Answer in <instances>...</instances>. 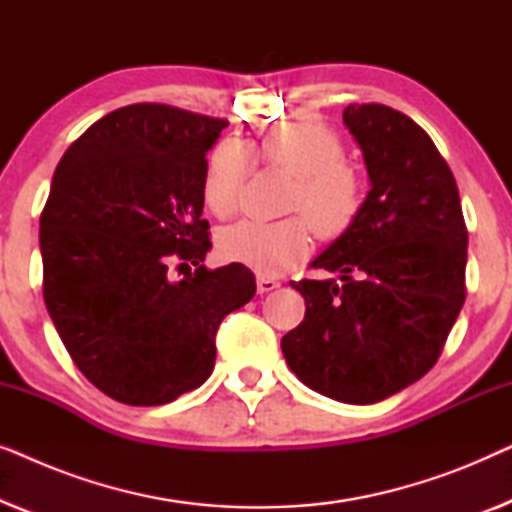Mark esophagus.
<instances>
[{
	"instance_id": "1",
	"label": "esophagus",
	"mask_w": 512,
	"mask_h": 512,
	"mask_svg": "<svg viewBox=\"0 0 512 512\" xmlns=\"http://www.w3.org/2000/svg\"><path fill=\"white\" fill-rule=\"evenodd\" d=\"M256 289H258V293H270V291L279 289V282H277L275 277L258 275V277H256Z\"/></svg>"
}]
</instances>
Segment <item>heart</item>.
Instances as JSON below:
<instances>
[{"mask_svg":"<svg viewBox=\"0 0 512 512\" xmlns=\"http://www.w3.org/2000/svg\"><path fill=\"white\" fill-rule=\"evenodd\" d=\"M254 158L291 174L286 212H300L314 233L335 240L354 226L363 209V179L345 160L340 135L321 121H289L261 132L249 146L226 139L209 153L202 200L219 219L240 205V195ZM305 218V219H306ZM304 219V220H305ZM302 216L279 221L242 219L216 233V249L228 261L261 272H282L310 249V227Z\"/></svg>","mask_w":512,"mask_h":512,"instance_id":"obj_1","label":"heart"}]
</instances>
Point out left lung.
Here are the masks:
<instances>
[{"mask_svg": "<svg viewBox=\"0 0 512 512\" xmlns=\"http://www.w3.org/2000/svg\"><path fill=\"white\" fill-rule=\"evenodd\" d=\"M342 123L370 179L359 219L310 263L338 279L291 282L305 319L282 338L305 387L340 403L398 394L438 361L466 298L468 233L459 188L431 137L384 104Z\"/></svg>", "mask_w": 512, "mask_h": 512, "instance_id": "8db88e82", "label": "left lung"}]
</instances>
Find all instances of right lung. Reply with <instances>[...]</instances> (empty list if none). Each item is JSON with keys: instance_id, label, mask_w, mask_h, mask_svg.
<instances>
[{"instance_id": "1", "label": "right lung", "mask_w": 512, "mask_h": 512, "mask_svg": "<svg viewBox=\"0 0 512 512\" xmlns=\"http://www.w3.org/2000/svg\"><path fill=\"white\" fill-rule=\"evenodd\" d=\"M167 104H130L65 151L39 221L44 300L76 368L125 405H165L207 382L216 331L247 305L242 263L207 270V151L226 128ZM199 270L174 283L169 263Z\"/></svg>"}]
</instances>
